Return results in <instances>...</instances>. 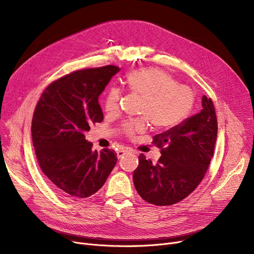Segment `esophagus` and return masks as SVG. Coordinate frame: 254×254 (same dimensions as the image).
<instances>
[{
    "label": "esophagus",
    "mask_w": 254,
    "mask_h": 254,
    "mask_svg": "<svg viewBox=\"0 0 254 254\" xmlns=\"http://www.w3.org/2000/svg\"><path fill=\"white\" fill-rule=\"evenodd\" d=\"M127 152V150H125V149H120V150H118V151H117V157H118V158L123 157Z\"/></svg>",
    "instance_id": "obj_1"
}]
</instances>
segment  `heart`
I'll return each instance as SVG.
<instances>
[{"label":"heart","mask_w":254,"mask_h":254,"mask_svg":"<svg viewBox=\"0 0 254 254\" xmlns=\"http://www.w3.org/2000/svg\"><path fill=\"white\" fill-rule=\"evenodd\" d=\"M124 83L135 95L143 98L139 114L142 118L131 119L122 126L123 134L131 139L147 127L148 122L156 129L175 127L191 112L195 95L188 85L177 83L169 73L157 68H142L128 73ZM122 92L117 87L107 89L103 107L108 114L118 111Z\"/></svg>","instance_id":"b5f03b06"}]
</instances>
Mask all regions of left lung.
Masks as SVG:
<instances>
[{
	"mask_svg": "<svg viewBox=\"0 0 254 254\" xmlns=\"http://www.w3.org/2000/svg\"><path fill=\"white\" fill-rule=\"evenodd\" d=\"M202 107L199 113L153 137L162 153L156 164L140 154L132 180L144 201L155 206L179 203L203 180L214 153L217 118L211 98L203 96Z\"/></svg>",
	"mask_w": 254,
	"mask_h": 254,
	"instance_id": "1",
	"label": "left lung"
}]
</instances>
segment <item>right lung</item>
Segmentation results:
<instances>
[{"mask_svg":"<svg viewBox=\"0 0 254 254\" xmlns=\"http://www.w3.org/2000/svg\"><path fill=\"white\" fill-rule=\"evenodd\" d=\"M119 71L112 64L74 71L51 82L36 105L32 139L37 161L63 197L96 193L116 165L114 150H92L84 134L103 122L99 96Z\"/></svg>","mask_w":254,"mask_h":254,"instance_id":"obj_1","label":"right lung"}]
</instances>
